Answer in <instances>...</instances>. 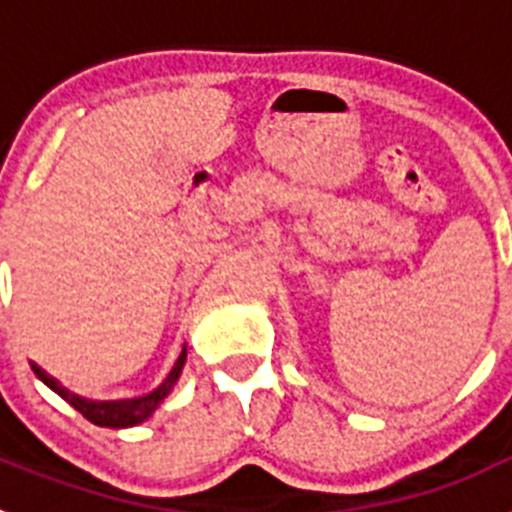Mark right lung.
Masks as SVG:
<instances>
[{"instance_id":"right-lung-1","label":"right lung","mask_w":512,"mask_h":512,"mask_svg":"<svg viewBox=\"0 0 512 512\" xmlns=\"http://www.w3.org/2000/svg\"><path fill=\"white\" fill-rule=\"evenodd\" d=\"M184 364H187V343L182 346L174 366H171L169 374H166L164 382L158 384L156 390H151L148 395L140 397H125V400H89V397H81L76 395V392L66 390L56 377L43 372L38 364H33V372L45 387H51L56 395H61L63 400L69 402L71 408L79 410V413L87 420H92L94 425H102V428H133V425L148 420L158 408H161V402L169 397V392L174 390V384L182 377Z\"/></svg>"}]
</instances>
